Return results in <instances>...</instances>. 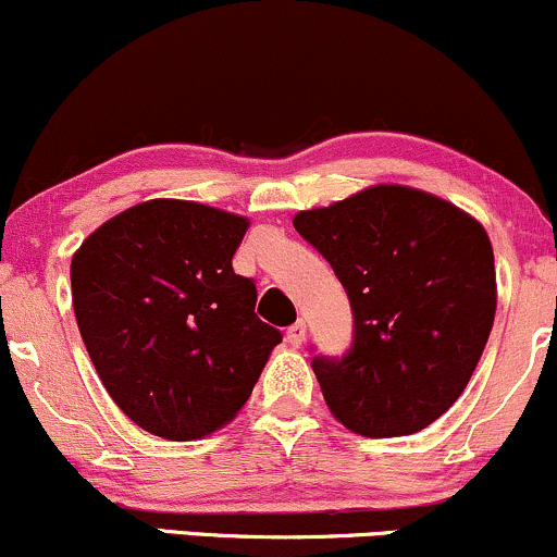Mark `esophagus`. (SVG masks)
Listing matches in <instances>:
<instances>
[{"instance_id": "esophagus-1", "label": "esophagus", "mask_w": 557, "mask_h": 557, "mask_svg": "<svg viewBox=\"0 0 557 557\" xmlns=\"http://www.w3.org/2000/svg\"><path fill=\"white\" fill-rule=\"evenodd\" d=\"M304 341H306V322H304V319H298L293 327H287V343H290L293 348H298V345Z\"/></svg>"}]
</instances>
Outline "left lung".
<instances>
[{"label":"left lung","mask_w":557,"mask_h":557,"mask_svg":"<svg viewBox=\"0 0 557 557\" xmlns=\"http://www.w3.org/2000/svg\"><path fill=\"white\" fill-rule=\"evenodd\" d=\"M293 225L330 261L354 311L350 348L311 359L332 417L363 437L430 426L469 385L495 322L484 227L406 185H374Z\"/></svg>","instance_id":"8db88e82"}]
</instances>
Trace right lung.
I'll list each match as a JSON object with an SVG mask.
<instances>
[{
  "instance_id": "add662e5",
  "label": "right lung",
  "mask_w": 557,
  "mask_h": 557,
  "mask_svg": "<svg viewBox=\"0 0 557 557\" xmlns=\"http://www.w3.org/2000/svg\"><path fill=\"white\" fill-rule=\"evenodd\" d=\"M248 220L154 198L112 216L70 264L78 330L107 393L140 430L198 440L248 400L280 330L233 272Z\"/></svg>"
}]
</instances>
